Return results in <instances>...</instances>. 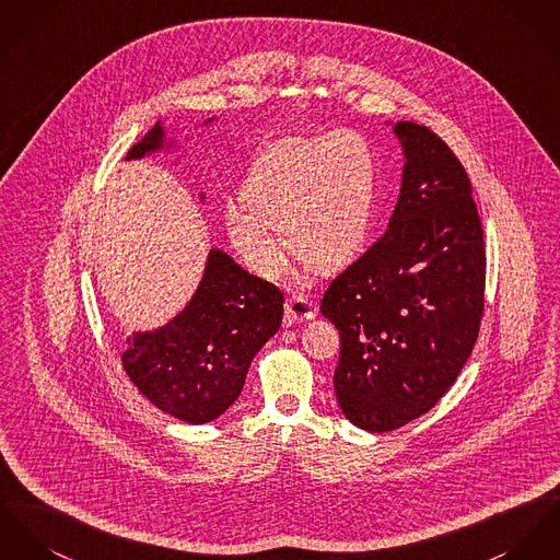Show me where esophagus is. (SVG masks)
Wrapping results in <instances>:
<instances>
[{
	"label": "esophagus",
	"instance_id": "esophagus-1",
	"mask_svg": "<svg viewBox=\"0 0 560 560\" xmlns=\"http://www.w3.org/2000/svg\"><path fill=\"white\" fill-rule=\"evenodd\" d=\"M315 315H317V308L313 306V302L306 301L304 296L294 294V296H290V299L285 301V319H288L290 324L313 319Z\"/></svg>",
	"mask_w": 560,
	"mask_h": 560
}]
</instances>
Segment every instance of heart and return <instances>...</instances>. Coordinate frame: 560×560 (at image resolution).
<instances>
[{
    "label": "heart",
    "mask_w": 560,
    "mask_h": 560,
    "mask_svg": "<svg viewBox=\"0 0 560 560\" xmlns=\"http://www.w3.org/2000/svg\"><path fill=\"white\" fill-rule=\"evenodd\" d=\"M377 194L371 142L351 129L270 144L228 202L223 223L243 261L261 277L285 268V245L315 270H335L366 241Z\"/></svg>",
    "instance_id": "heart-1"
}]
</instances>
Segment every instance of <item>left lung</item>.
Instances as JSON below:
<instances>
[{
  "mask_svg": "<svg viewBox=\"0 0 560 560\" xmlns=\"http://www.w3.org/2000/svg\"><path fill=\"white\" fill-rule=\"evenodd\" d=\"M394 133L405 166L386 234L328 285L322 313L341 335L335 394L369 432L424 416L456 382L483 313L486 249L471 180L427 126Z\"/></svg>",
  "mask_w": 560,
  "mask_h": 560,
  "instance_id": "8db88e82",
  "label": "left lung"
}]
</instances>
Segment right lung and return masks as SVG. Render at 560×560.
I'll list each match as a JSON object with an SVG mask.
<instances>
[{
    "label": "right lung",
    "mask_w": 560,
    "mask_h": 560,
    "mask_svg": "<svg viewBox=\"0 0 560 560\" xmlns=\"http://www.w3.org/2000/svg\"><path fill=\"white\" fill-rule=\"evenodd\" d=\"M162 149L158 121L126 160ZM281 317L283 292L277 285L211 249L194 299L166 326L128 337L121 362L131 384L158 409L187 424H207L238 398L252 360L277 335Z\"/></svg>",
    "instance_id": "obj_1"
}]
</instances>
